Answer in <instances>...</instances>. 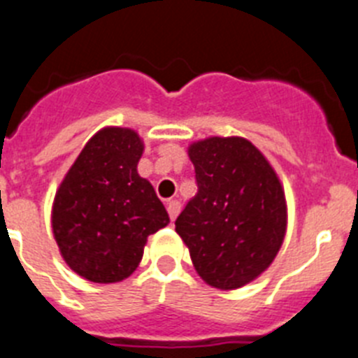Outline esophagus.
I'll return each instance as SVG.
<instances>
[{
  "mask_svg": "<svg viewBox=\"0 0 358 358\" xmlns=\"http://www.w3.org/2000/svg\"><path fill=\"white\" fill-rule=\"evenodd\" d=\"M169 215H170V218H172V220H176L177 218V215H179V211H181V202L179 201H170L169 202Z\"/></svg>",
  "mask_w": 358,
  "mask_h": 358,
  "instance_id": "obj_1",
  "label": "esophagus"
}]
</instances>
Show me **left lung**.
<instances>
[{
  "mask_svg": "<svg viewBox=\"0 0 358 358\" xmlns=\"http://www.w3.org/2000/svg\"><path fill=\"white\" fill-rule=\"evenodd\" d=\"M197 194L176 220L199 276L235 290L271 267L287 233L285 189L273 164L242 136L188 145Z\"/></svg>",
  "mask_w": 358,
  "mask_h": 358,
  "instance_id": "left-lung-1",
  "label": "left lung"
}]
</instances>
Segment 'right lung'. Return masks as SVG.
Masks as SVG:
<instances>
[{
  "mask_svg": "<svg viewBox=\"0 0 358 358\" xmlns=\"http://www.w3.org/2000/svg\"><path fill=\"white\" fill-rule=\"evenodd\" d=\"M141 136L103 127L69 166L52 204V231L62 260L93 283H118L134 273L147 238L170 218L154 186L138 173Z\"/></svg>",
  "mask_w": 358,
  "mask_h": 358,
  "instance_id": "1",
  "label": "right lung"
}]
</instances>
